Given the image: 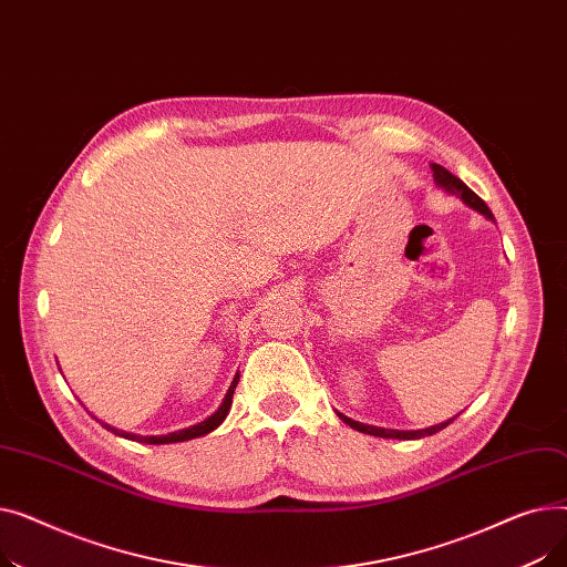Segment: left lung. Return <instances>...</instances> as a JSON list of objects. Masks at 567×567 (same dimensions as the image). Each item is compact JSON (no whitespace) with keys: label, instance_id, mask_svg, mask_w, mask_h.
Wrapping results in <instances>:
<instances>
[{"label":"left lung","instance_id":"obj_1","mask_svg":"<svg viewBox=\"0 0 567 567\" xmlns=\"http://www.w3.org/2000/svg\"><path fill=\"white\" fill-rule=\"evenodd\" d=\"M432 167V172H434V182L441 186V188H445V190H451V193H455V195H460L471 208H475V212H481V214H485L487 218H492L494 220V216H492V212H489V206L475 195L462 178H457L455 174H451L449 169L445 167H441V165H436V163H432L430 165ZM340 419L349 425V427H353V430H359V432H365V434H372V436H383V439H423V436H432V434H436V432H441L443 427H449L451 423H453V419L451 421H445V423H441V425H432V427H427V430H413V432H402V430H383V427H372V425H363V423H359V421H351V419H347V415H342V413H338Z\"/></svg>","mask_w":567,"mask_h":567}]
</instances>
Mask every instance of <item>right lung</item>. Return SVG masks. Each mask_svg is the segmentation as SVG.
Wrapping results in <instances>:
<instances>
[{"label": "right lung", "instance_id": "1", "mask_svg": "<svg viewBox=\"0 0 567 567\" xmlns=\"http://www.w3.org/2000/svg\"><path fill=\"white\" fill-rule=\"evenodd\" d=\"M236 383H238V374L234 377V381H231V385H229V391H227V395H225L220 409H218L214 415H208L206 421H202V423H197V425H193V427H188V430H178V432L161 434V436H137V434H128V432H116V430L110 427V425H103V427H107V430L114 432V434H122L124 439L140 441V443H178V441L197 439V436H204V434H208V432H214V430L225 421V415H227V411H229V406H231V398H234Z\"/></svg>", "mask_w": 567, "mask_h": 567}]
</instances>
